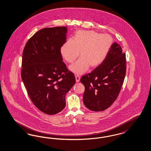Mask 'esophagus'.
<instances>
[{
	"label": "esophagus",
	"instance_id": "1",
	"mask_svg": "<svg viewBox=\"0 0 151 151\" xmlns=\"http://www.w3.org/2000/svg\"><path fill=\"white\" fill-rule=\"evenodd\" d=\"M75 78H76V83H78L80 81V77L78 75H75Z\"/></svg>",
	"mask_w": 151,
	"mask_h": 151
}]
</instances>
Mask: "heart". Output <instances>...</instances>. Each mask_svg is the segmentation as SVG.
I'll use <instances>...</instances> for the list:
<instances>
[{
    "mask_svg": "<svg viewBox=\"0 0 151 151\" xmlns=\"http://www.w3.org/2000/svg\"><path fill=\"white\" fill-rule=\"evenodd\" d=\"M112 38L108 34H100L94 31H78L72 39H68L60 48V53L67 62L73 63L79 55L81 57L70 66L73 73L82 74L91 66L100 65L107 57L112 44Z\"/></svg>",
    "mask_w": 151,
    "mask_h": 151,
    "instance_id": "heart-1",
    "label": "heart"
}]
</instances>
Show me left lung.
I'll list each match as a JSON object with an SVG mask.
<instances>
[{
    "instance_id": "obj_1",
    "label": "left lung",
    "mask_w": 151,
    "mask_h": 151,
    "mask_svg": "<svg viewBox=\"0 0 151 151\" xmlns=\"http://www.w3.org/2000/svg\"><path fill=\"white\" fill-rule=\"evenodd\" d=\"M125 74V54L119 44L114 42L102 63L80 79L85 86L86 107L93 111L109 107L119 94Z\"/></svg>"
}]
</instances>
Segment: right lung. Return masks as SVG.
I'll return each mask as SVG.
<instances>
[{
  "label": "right lung",
  "mask_w": 151,
  "mask_h": 151,
  "mask_svg": "<svg viewBox=\"0 0 151 151\" xmlns=\"http://www.w3.org/2000/svg\"><path fill=\"white\" fill-rule=\"evenodd\" d=\"M67 32L66 27L42 29L28 40L23 51L21 78L24 86L34 104L48 115L63 109L66 95L76 82L60 53Z\"/></svg>",
  "instance_id": "1"
}]
</instances>
